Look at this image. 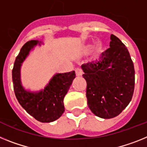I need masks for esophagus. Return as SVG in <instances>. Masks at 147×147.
Segmentation results:
<instances>
[{
    "label": "esophagus",
    "mask_w": 147,
    "mask_h": 147,
    "mask_svg": "<svg viewBox=\"0 0 147 147\" xmlns=\"http://www.w3.org/2000/svg\"><path fill=\"white\" fill-rule=\"evenodd\" d=\"M75 73H76V75L79 77V76H81L83 75V71L81 70V69L78 68L75 69Z\"/></svg>",
    "instance_id": "obj_1"
}]
</instances>
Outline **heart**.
<instances>
[{"label": "heart", "mask_w": 147, "mask_h": 147, "mask_svg": "<svg viewBox=\"0 0 147 147\" xmlns=\"http://www.w3.org/2000/svg\"><path fill=\"white\" fill-rule=\"evenodd\" d=\"M93 47H94V46H93L92 43H86V44H84V45L82 47V48H81V51H82V52L83 53H84V54H88V53H89V52L92 50ZM104 43H102L101 41H98L96 43H95V51L97 54L100 53V52L103 51V49H104Z\"/></svg>", "instance_id": "obj_1"}]
</instances>
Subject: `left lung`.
I'll use <instances>...</instances> for the list:
<instances>
[{
    "instance_id": "obj_1",
    "label": "left lung",
    "mask_w": 147,
    "mask_h": 147,
    "mask_svg": "<svg viewBox=\"0 0 147 147\" xmlns=\"http://www.w3.org/2000/svg\"><path fill=\"white\" fill-rule=\"evenodd\" d=\"M110 39V48L99 59L81 66L88 107L93 114L104 119L118 116L128 106L135 88V69L129 52L119 38L111 35Z\"/></svg>"
}]
</instances>
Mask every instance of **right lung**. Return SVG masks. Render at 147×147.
<instances>
[{
    "mask_svg": "<svg viewBox=\"0 0 147 147\" xmlns=\"http://www.w3.org/2000/svg\"><path fill=\"white\" fill-rule=\"evenodd\" d=\"M44 43L38 40L26 42L15 59L12 69V82L19 104L30 115L42 123L58 120L64 112L63 98L75 78V71L55 73L43 89L32 91L26 89L21 81V66L37 46Z\"/></svg>",
    "mask_w": 147,
    "mask_h": 147,
    "instance_id": "obj_1",
    "label": "right lung"
}]
</instances>
